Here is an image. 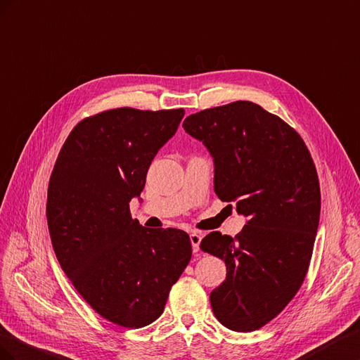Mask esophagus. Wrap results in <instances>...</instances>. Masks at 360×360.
<instances>
[{"instance_id":"34e87169","label":"esophagus","mask_w":360,"mask_h":360,"mask_svg":"<svg viewBox=\"0 0 360 360\" xmlns=\"http://www.w3.org/2000/svg\"><path fill=\"white\" fill-rule=\"evenodd\" d=\"M190 241H191V248L193 252H198L200 248V241H202V235L198 232H191L190 233Z\"/></svg>"}]
</instances>
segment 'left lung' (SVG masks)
Segmentation results:
<instances>
[{"label": "left lung", "mask_w": 360, "mask_h": 360, "mask_svg": "<svg viewBox=\"0 0 360 360\" xmlns=\"http://www.w3.org/2000/svg\"><path fill=\"white\" fill-rule=\"evenodd\" d=\"M182 127L211 153L215 194L245 217L235 238L211 232L200 243L228 270L210 295L214 315L231 330H256L307 273L321 208L315 164L290 125L249 101L199 111Z\"/></svg>", "instance_id": "obj_1"}]
</instances>
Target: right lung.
I'll return each instance as SVG.
<instances>
[{
	"mask_svg": "<svg viewBox=\"0 0 360 360\" xmlns=\"http://www.w3.org/2000/svg\"><path fill=\"white\" fill-rule=\"evenodd\" d=\"M184 112L116 108L81 120L51 173L46 219L61 269L101 316L123 327L155 321L191 259L187 232L145 228L129 212Z\"/></svg>",
	"mask_w": 360,
	"mask_h": 360,
	"instance_id": "right-lung-1",
	"label": "right lung"
}]
</instances>
